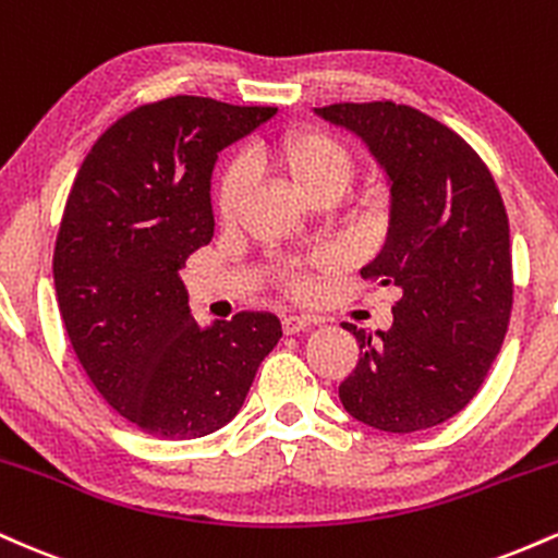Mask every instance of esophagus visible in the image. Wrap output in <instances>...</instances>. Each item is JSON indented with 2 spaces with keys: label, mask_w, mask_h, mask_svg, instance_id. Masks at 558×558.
Returning a JSON list of instances; mask_svg holds the SVG:
<instances>
[{
  "label": "esophagus",
  "mask_w": 558,
  "mask_h": 558,
  "mask_svg": "<svg viewBox=\"0 0 558 558\" xmlns=\"http://www.w3.org/2000/svg\"><path fill=\"white\" fill-rule=\"evenodd\" d=\"M310 325H312L310 317H296V315L283 317V332H286V336H296V332L306 330Z\"/></svg>",
  "instance_id": "obj_1"
}]
</instances>
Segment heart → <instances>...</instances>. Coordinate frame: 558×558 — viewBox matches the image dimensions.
Instances as JSON below:
<instances>
[{
	"label": "heart",
	"mask_w": 558,
	"mask_h": 558,
	"mask_svg": "<svg viewBox=\"0 0 558 558\" xmlns=\"http://www.w3.org/2000/svg\"><path fill=\"white\" fill-rule=\"evenodd\" d=\"M267 159L275 168L283 170L301 194L310 198L336 196L354 175V155H351L349 146L330 136V133L319 131V128H296V131L283 133L270 144ZM243 183H246L243 168L239 162H230L222 170L215 191V209L220 220H233L235 213H239ZM332 265H336L332 254H315L304 270L283 272V286L293 296H304L312 286V270H328Z\"/></svg>",
	"instance_id": "1"
}]
</instances>
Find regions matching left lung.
Segmentation results:
<instances>
[{"label":"left lung","instance_id":"1","mask_svg":"<svg viewBox=\"0 0 558 558\" xmlns=\"http://www.w3.org/2000/svg\"><path fill=\"white\" fill-rule=\"evenodd\" d=\"M315 112L354 131L388 172V239L362 278L401 291L388 330L373 336L343 323L360 362L338 396L377 430H427L475 399L509 328L514 275L504 198L477 151L414 107L341 101Z\"/></svg>","mask_w":558,"mask_h":558}]
</instances>
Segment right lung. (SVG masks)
Instances as JSON below:
<instances>
[{
    "instance_id": "1",
    "label": "right lung",
    "mask_w": 558,
    "mask_h": 558,
    "mask_svg": "<svg viewBox=\"0 0 558 558\" xmlns=\"http://www.w3.org/2000/svg\"><path fill=\"white\" fill-rule=\"evenodd\" d=\"M275 112L207 96L141 105L96 138L70 189L52 259L70 345L101 399L157 438L228 425L283 336L267 312L202 328L178 275L213 241L217 151Z\"/></svg>"
}]
</instances>
